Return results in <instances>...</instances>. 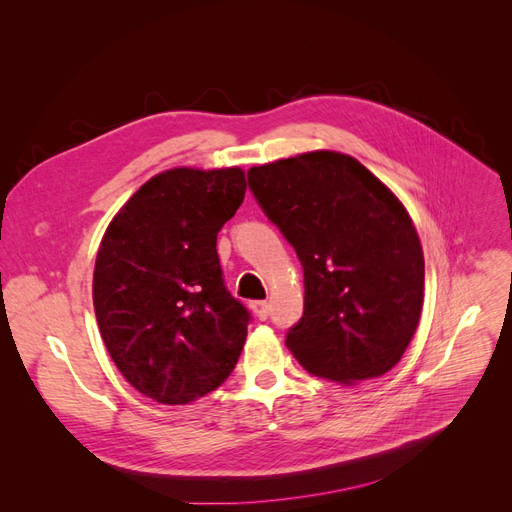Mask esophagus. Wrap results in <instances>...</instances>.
Masks as SVG:
<instances>
[{
	"label": "esophagus",
	"mask_w": 512,
	"mask_h": 512,
	"mask_svg": "<svg viewBox=\"0 0 512 512\" xmlns=\"http://www.w3.org/2000/svg\"><path fill=\"white\" fill-rule=\"evenodd\" d=\"M252 312H254V316L258 320H267L269 314H271V305H269V301H254L252 303Z\"/></svg>",
	"instance_id": "esophagus-1"
}]
</instances>
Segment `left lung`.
<instances>
[{"label":"left lung","instance_id":"1","mask_svg":"<svg viewBox=\"0 0 512 512\" xmlns=\"http://www.w3.org/2000/svg\"><path fill=\"white\" fill-rule=\"evenodd\" d=\"M247 183L303 267V316L286 333L292 354L342 384L386 374L423 309L425 260L404 205L337 151L254 166Z\"/></svg>","mask_w":512,"mask_h":512}]
</instances>
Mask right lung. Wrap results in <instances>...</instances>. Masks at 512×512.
Returning a JSON list of instances; mask_svg holds the SVG:
<instances>
[{"label": "right lung", "instance_id": "obj_1", "mask_svg": "<svg viewBox=\"0 0 512 512\" xmlns=\"http://www.w3.org/2000/svg\"><path fill=\"white\" fill-rule=\"evenodd\" d=\"M245 196L241 168H173L132 194L94 271L104 346L136 391L188 404L230 376L252 314L224 284L218 232Z\"/></svg>", "mask_w": 512, "mask_h": 512}]
</instances>
